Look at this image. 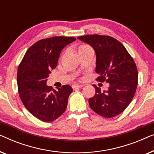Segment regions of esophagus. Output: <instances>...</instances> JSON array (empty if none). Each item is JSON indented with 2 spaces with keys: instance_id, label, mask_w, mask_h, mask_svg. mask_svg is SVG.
I'll list each match as a JSON object with an SVG mask.
<instances>
[{
  "instance_id": "1",
  "label": "esophagus",
  "mask_w": 154,
  "mask_h": 154,
  "mask_svg": "<svg viewBox=\"0 0 154 154\" xmlns=\"http://www.w3.org/2000/svg\"><path fill=\"white\" fill-rule=\"evenodd\" d=\"M83 87V85H81V84H74V85H72V88L73 89H75V88H82Z\"/></svg>"
}]
</instances>
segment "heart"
I'll list each match as a JSON object with an SVG mask.
<instances>
[{
  "mask_svg": "<svg viewBox=\"0 0 154 154\" xmlns=\"http://www.w3.org/2000/svg\"><path fill=\"white\" fill-rule=\"evenodd\" d=\"M77 52L80 56L89 52H93L92 48L86 43H81L77 46Z\"/></svg>",
  "mask_w": 154,
  "mask_h": 154,
  "instance_id": "obj_1",
  "label": "heart"
}]
</instances>
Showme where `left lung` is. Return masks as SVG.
<instances>
[{
  "mask_svg": "<svg viewBox=\"0 0 154 154\" xmlns=\"http://www.w3.org/2000/svg\"><path fill=\"white\" fill-rule=\"evenodd\" d=\"M94 48L96 52V81L109 83L108 90L102 92L93 85L95 94L89 105L97 114L113 118L121 113L133 99L138 83L135 62L121 43L109 35H86L78 37Z\"/></svg>",
  "mask_w": 154,
  "mask_h": 154,
  "instance_id": "left-lung-1",
  "label": "left lung"
}]
</instances>
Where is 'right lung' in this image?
Returning <instances> with one entry per match:
<instances>
[{"label":"right lung","instance_id":"right-lung-1","mask_svg":"<svg viewBox=\"0 0 154 154\" xmlns=\"http://www.w3.org/2000/svg\"><path fill=\"white\" fill-rule=\"evenodd\" d=\"M74 41V37L64 36L40 40L29 48L19 65V95L27 110L40 121L50 123L66 111L72 88L65 85L55 90L46 82L61 51Z\"/></svg>","mask_w":154,"mask_h":154}]
</instances>
